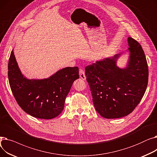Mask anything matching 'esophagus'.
<instances>
[{
    "label": "esophagus",
    "mask_w": 157,
    "mask_h": 157,
    "mask_svg": "<svg viewBox=\"0 0 157 157\" xmlns=\"http://www.w3.org/2000/svg\"><path fill=\"white\" fill-rule=\"evenodd\" d=\"M79 76H80L81 79H82L83 80L86 79V76H85L84 70L83 69H81V68L79 69Z\"/></svg>",
    "instance_id": "34e87169"
}]
</instances>
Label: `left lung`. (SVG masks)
I'll return each instance as SVG.
<instances>
[{
    "instance_id": "obj_1",
    "label": "left lung",
    "mask_w": 157,
    "mask_h": 157,
    "mask_svg": "<svg viewBox=\"0 0 157 157\" xmlns=\"http://www.w3.org/2000/svg\"><path fill=\"white\" fill-rule=\"evenodd\" d=\"M127 67L117 65L120 54L97 61L85 67L95 108L105 118L127 116L141 102L148 82V67L143 49L136 40L128 38Z\"/></svg>"
}]
</instances>
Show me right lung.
<instances>
[{"instance_id":"add662e5","label":"right lung","mask_w":157,"mask_h":157,"mask_svg":"<svg viewBox=\"0 0 157 157\" xmlns=\"http://www.w3.org/2000/svg\"><path fill=\"white\" fill-rule=\"evenodd\" d=\"M79 77V68L69 67L47 79H28L19 69L13 50L11 53L8 79L12 93L20 108L35 118L52 119L59 116L72 83Z\"/></svg>"}]
</instances>
